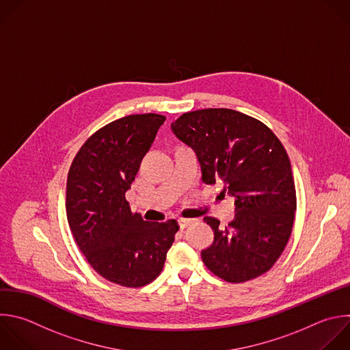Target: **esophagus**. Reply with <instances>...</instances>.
I'll list each match as a JSON object with an SVG mask.
<instances>
[{
  "label": "esophagus",
  "instance_id": "obj_1",
  "mask_svg": "<svg viewBox=\"0 0 350 350\" xmlns=\"http://www.w3.org/2000/svg\"><path fill=\"white\" fill-rule=\"evenodd\" d=\"M192 224H193V219H191V218H180V219H178L180 229H185V228H188V226L192 225Z\"/></svg>",
  "mask_w": 350,
  "mask_h": 350
}]
</instances>
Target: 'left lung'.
<instances>
[{"instance_id":"left-lung-1","label":"left lung","mask_w":350,"mask_h":350,"mask_svg":"<svg viewBox=\"0 0 350 350\" xmlns=\"http://www.w3.org/2000/svg\"><path fill=\"white\" fill-rule=\"evenodd\" d=\"M173 133L196 152L206 184L222 181L235 198V218L219 225L202 250L207 269L229 283H243L268 272L282 256L293 230L297 193L288 155L261 121L229 108L183 113Z\"/></svg>"}]
</instances>
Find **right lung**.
I'll use <instances>...</instances> for the list:
<instances>
[{
	"label": "right lung",
	"instance_id": "1",
	"mask_svg": "<svg viewBox=\"0 0 350 350\" xmlns=\"http://www.w3.org/2000/svg\"><path fill=\"white\" fill-rule=\"evenodd\" d=\"M165 120L150 112L107 124L82 144L68 170L72 237L101 278L124 287H143L159 276L178 230L176 219L144 221L125 198Z\"/></svg>",
	"mask_w": 350,
	"mask_h": 350
}]
</instances>
